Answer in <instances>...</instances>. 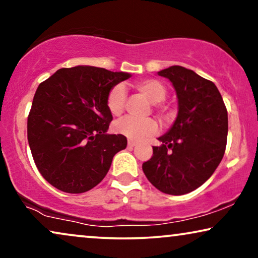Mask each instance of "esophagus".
Masks as SVG:
<instances>
[{"instance_id":"obj_1","label":"esophagus","mask_w":258,"mask_h":258,"mask_svg":"<svg viewBox=\"0 0 258 258\" xmlns=\"http://www.w3.org/2000/svg\"><path fill=\"white\" fill-rule=\"evenodd\" d=\"M136 144H137L136 141H133V140H129V141H128V147H130V148L135 147Z\"/></svg>"}]
</instances>
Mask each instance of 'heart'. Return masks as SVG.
Returning <instances> with one entry per match:
<instances>
[{
    "mask_svg": "<svg viewBox=\"0 0 258 258\" xmlns=\"http://www.w3.org/2000/svg\"><path fill=\"white\" fill-rule=\"evenodd\" d=\"M135 89L144 95L148 100L155 103V110L162 118L169 117V109L163 104L167 96V87L163 82L156 79H146L135 84ZM126 91L122 84H116L109 90L107 96V107L114 116L121 115L125 107ZM114 129L116 133L124 135L130 140H141L153 135L157 130V123L153 118H135L126 116L115 123Z\"/></svg>",
    "mask_w": 258,
    "mask_h": 258,
    "instance_id": "obj_1",
    "label": "heart"
}]
</instances>
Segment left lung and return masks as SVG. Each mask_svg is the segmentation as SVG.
Returning a JSON list of instances; mask_svg holds the SVG:
<instances>
[{"label": "left lung", "mask_w": 258, "mask_h": 258, "mask_svg": "<svg viewBox=\"0 0 258 258\" xmlns=\"http://www.w3.org/2000/svg\"><path fill=\"white\" fill-rule=\"evenodd\" d=\"M158 75L174 86L178 114L142 169L160 191L184 195L202 185L221 163L227 147L228 111L217 87L192 70L172 66Z\"/></svg>", "instance_id": "8db88e82"}]
</instances>
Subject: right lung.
Wrapping results in <instances>:
<instances>
[{"label":"right lung","instance_id":"add662e5","mask_svg":"<svg viewBox=\"0 0 258 258\" xmlns=\"http://www.w3.org/2000/svg\"><path fill=\"white\" fill-rule=\"evenodd\" d=\"M90 66L58 69L35 93L28 116V142L45 181L58 190L81 194L96 186L126 137L109 135L112 115L109 90L129 79Z\"/></svg>","mask_w":258,"mask_h":258}]
</instances>
